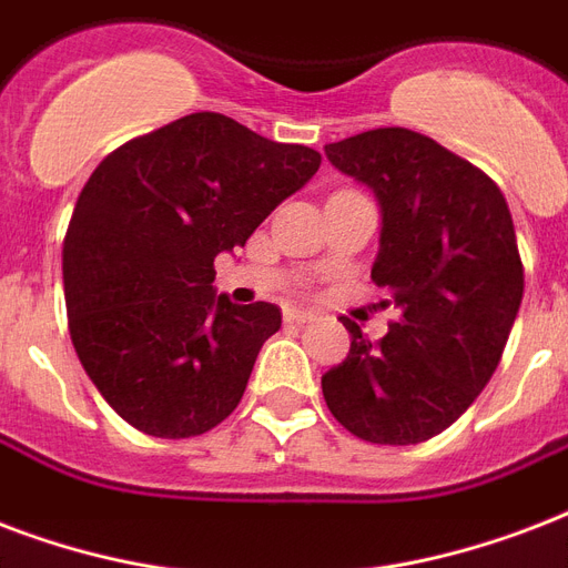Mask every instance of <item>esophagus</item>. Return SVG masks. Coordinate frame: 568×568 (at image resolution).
Here are the masks:
<instances>
[{"label":"esophagus","instance_id":"esophagus-1","mask_svg":"<svg viewBox=\"0 0 568 568\" xmlns=\"http://www.w3.org/2000/svg\"><path fill=\"white\" fill-rule=\"evenodd\" d=\"M284 320L296 325L311 323V320H314V311H305V307H284Z\"/></svg>","mask_w":568,"mask_h":568}]
</instances>
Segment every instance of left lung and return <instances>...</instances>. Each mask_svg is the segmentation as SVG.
<instances>
[{
	"label": "left lung",
	"mask_w": 568,
	"mask_h": 568,
	"mask_svg": "<svg viewBox=\"0 0 568 568\" xmlns=\"http://www.w3.org/2000/svg\"><path fill=\"white\" fill-rule=\"evenodd\" d=\"M325 156L379 201L371 278L399 316L353 344L323 376L332 415L373 444L433 438L486 388L516 323L525 270L500 189L433 139L385 126L325 144Z\"/></svg>",
	"instance_id": "left-lung-1"
}]
</instances>
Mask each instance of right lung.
<instances>
[{
	"instance_id": "right-lung-1",
	"label": "right lung",
	"mask_w": 568,
	"mask_h": 568,
	"mask_svg": "<svg viewBox=\"0 0 568 568\" xmlns=\"http://www.w3.org/2000/svg\"><path fill=\"white\" fill-rule=\"evenodd\" d=\"M316 169L314 148L219 112L180 118L97 165L64 236V302L79 362L126 424L192 438L240 406L281 311L215 296L213 261Z\"/></svg>"
}]
</instances>
